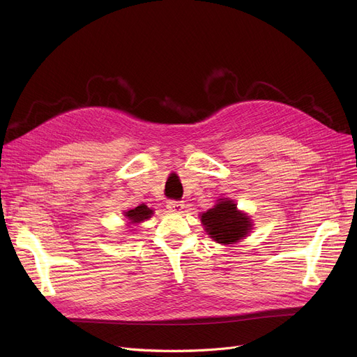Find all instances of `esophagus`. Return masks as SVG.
Wrapping results in <instances>:
<instances>
[{"instance_id":"obj_1","label":"esophagus","mask_w":357,"mask_h":357,"mask_svg":"<svg viewBox=\"0 0 357 357\" xmlns=\"http://www.w3.org/2000/svg\"><path fill=\"white\" fill-rule=\"evenodd\" d=\"M166 207L169 211H172V213H183L185 204L179 202V201H169Z\"/></svg>"}]
</instances>
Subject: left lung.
Masks as SVG:
<instances>
[{
  "label": "left lung",
  "instance_id": "8db88e82",
  "mask_svg": "<svg viewBox=\"0 0 357 357\" xmlns=\"http://www.w3.org/2000/svg\"><path fill=\"white\" fill-rule=\"evenodd\" d=\"M207 234L222 246L236 245L253 230V220L230 198H218L213 208L199 214Z\"/></svg>",
  "mask_w": 357,
  "mask_h": 357
}]
</instances>
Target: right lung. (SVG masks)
Returning a JSON list of instances; mask_svg holds the SVG:
<instances>
[{
  "instance_id": "obj_1",
  "label": "right lung",
  "mask_w": 357,
  "mask_h": 357,
  "mask_svg": "<svg viewBox=\"0 0 357 357\" xmlns=\"http://www.w3.org/2000/svg\"><path fill=\"white\" fill-rule=\"evenodd\" d=\"M123 215L126 217L128 226H139V224H142L143 221L149 220L150 217L153 215V210H150L147 205H144V204H140L139 207H136V208L124 211Z\"/></svg>"
}]
</instances>
